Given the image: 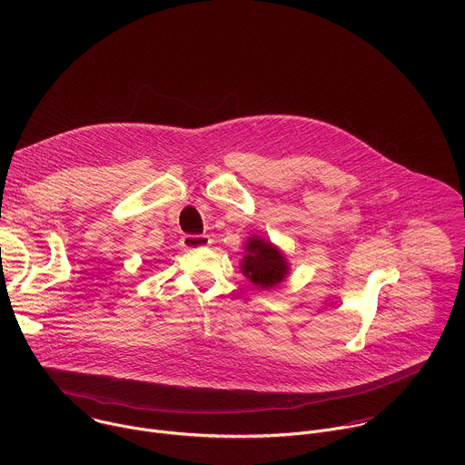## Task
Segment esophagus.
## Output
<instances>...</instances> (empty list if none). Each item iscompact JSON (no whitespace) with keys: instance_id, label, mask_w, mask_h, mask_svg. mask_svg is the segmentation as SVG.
I'll return each mask as SVG.
<instances>
[{"instance_id":"1","label":"esophagus","mask_w":465,"mask_h":465,"mask_svg":"<svg viewBox=\"0 0 465 465\" xmlns=\"http://www.w3.org/2000/svg\"><path fill=\"white\" fill-rule=\"evenodd\" d=\"M212 244L210 235H183L182 237V246L187 250H196V248H206Z\"/></svg>"}]
</instances>
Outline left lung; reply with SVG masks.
Instances as JSON below:
<instances>
[{
    "instance_id": "left-lung-1",
    "label": "left lung",
    "mask_w": 465,
    "mask_h": 465,
    "mask_svg": "<svg viewBox=\"0 0 465 465\" xmlns=\"http://www.w3.org/2000/svg\"><path fill=\"white\" fill-rule=\"evenodd\" d=\"M241 272L259 289H272L285 282L291 264L287 255L271 241L252 235L244 242Z\"/></svg>"
}]
</instances>
